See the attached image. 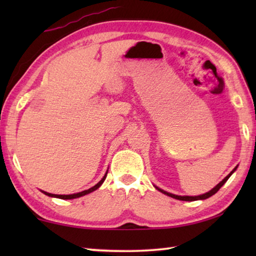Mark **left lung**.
Here are the masks:
<instances>
[{
	"mask_svg": "<svg viewBox=\"0 0 256 256\" xmlns=\"http://www.w3.org/2000/svg\"><path fill=\"white\" fill-rule=\"evenodd\" d=\"M236 168H237V167H236ZM236 168H234V170L230 172V174H229L228 176L224 177V178L222 182H220V183H219L218 185H216V188H212L211 190H209V192L206 193V194H202V196H175V194L168 193V192H166V190H164L159 188H157L158 190H160V192H162V193L166 194V196H170V198H177V200H180V201H196V200H204V198H210V196H214V194H216V192H218V190H220V188H222V185H224V183H226V182L228 180L229 177L232 176V172L236 170Z\"/></svg>",
	"mask_w": 256,
	"mask_h": 256,
	"instance_id": "obj_1",
	"label": "left lung"
}]
</instances>
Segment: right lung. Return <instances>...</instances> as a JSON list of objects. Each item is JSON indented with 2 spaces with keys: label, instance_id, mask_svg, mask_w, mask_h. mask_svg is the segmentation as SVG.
<instances>
[{
  "label": "right lung",
  "instance_id": "right-lung-1",
  "mask_svg": "<svg viewBox=\"0 0 256 256\" xmlns=\"http://www.w3.org/2000/svg\"><path fill=\"white\" fill-rule=\"evenodd\" d=\"M106 176H107V172L105 174V176L102 177V180L99 182V183H97L96 185L92 186V188L86 190H82V192H80V193L68 194V196H60V194H52V193H47V192H44V193L46 194V196H53V198H63V200H71V198H76L84 196H86V194H88V193H92V192H94V190H96L99 188V186H100V185L104 183V180H105Z\"/></svg>",
  "mask_w": 256,
  "mask_h": 256
}]
</instances>
